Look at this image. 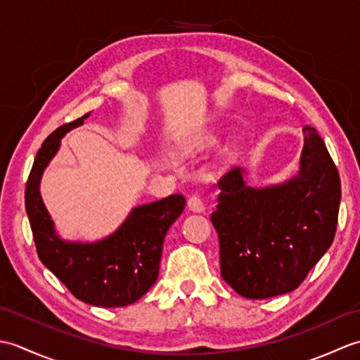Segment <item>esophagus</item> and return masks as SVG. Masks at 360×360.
Segmentation results:
<instances>
[{"label": "esophagus", "mask_w": 360, "mask_h": 360, "mask_svg": "<svg viewBox=\"0 0 360 360\" xmlns=\"http://www.w3.org/2000/svg\"><path fill=\"white\" fill-rule=\"evenodd\" d=\"M187 205H188V209L193 210V212H204V202H202L201 198L196 196V195L188 198Z\"/></svg>", "instance_id": "1"}]
</instances>
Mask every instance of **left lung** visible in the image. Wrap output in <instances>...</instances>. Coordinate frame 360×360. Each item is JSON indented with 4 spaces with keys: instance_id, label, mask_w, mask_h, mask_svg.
Instances as JSON below:
<instances>
[{
    "instance_id": "obj_1",
    "label": "left lung",
    "mask_w": 360,
    "mask_h": 360,
    "mask_svg": "<svg viewBox=\"0 0 360 360\" xmlns=\"http://www.w3.org/2000/svg\"><path fill=\"white\" fill-rule=\"evenodd\" d=\"M300 170L285 184L255 188L235 167L218 181L210 221L219 238L221 277L246 298L290 292L333 244L340 178L316 128L304 127Z\"/></svg>"
}]
</instances>
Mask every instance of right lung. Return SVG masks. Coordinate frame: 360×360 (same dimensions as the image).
I'll return each instance as SVG.
<instances>
[{"label": "right lung", "instance_id": "obj_1", "mask_svg": "<svg viewBox=\"0 0 360 360\" xmlns=\"http://www.w3.org/2000/svg\"><path fill=\"white\" fill-rule=\"evenodd\" d=\"M85 116L65 124L46 137L38 150L25 192L26 212L38 258L79 300L102 308L127 307L155 285L167 231L186 207V198L172 195L139 205L108 238L97 243L65 241L40 195V179L60 148L62 137L80 127Z\"/></svg>", "mask_w": 360, "mask_h": 360}]
</instances>
